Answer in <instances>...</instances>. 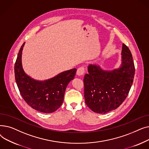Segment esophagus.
<instances>
[{
  "label": "esophagus",
  "instance_id": "1",
  "mask_svg": "<svg viewBox=\"0 0 149 149\" xmlns=\"http://www.w3.org/2000/svg\"><path fill=\"white\" fill-rule=\"evenodd\" d=\"M85 72V69L83 66H81L79 68H78L77 70V74L79 76L83 75Z\"/></svg>",
  "mask_w": 149,
  "mask_h": 149
}]
</instances>
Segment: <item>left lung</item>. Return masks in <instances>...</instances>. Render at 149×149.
Here are the masks:
<instances>
[{
	"instance_id": "1",
	"label": "left lung",
	"mask_w": 149,
	"mask_h": 149,
	"mask_svg": "<svg viewBox=\"0 0 149 149\" xmlns=\"http://www.w3.org/2000/svg\"><path fill=\"white\" fill-rule=\"evenodd\" d=\"M121 65L104 70L98 65H89L84 77L85 103L98 113H106L118 107L127 97L134 81L135 65L128 47L123 44Z\"/></svg>"
}]
</instances>
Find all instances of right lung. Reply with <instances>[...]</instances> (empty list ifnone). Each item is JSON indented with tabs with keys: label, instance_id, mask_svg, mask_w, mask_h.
Masks as SVG:
<instances>
[{
	"label": "right lung",
	"instance_id": "obj_1",
	"mask_svg": "<svg viewBox=\"0 0 149 149\" xmlns=\"http://www.w3.org/2000/svg\"><path fill=\"white\" fill-rule=\"evenodd\" d=\"M23 43L15 63V79L22 98L33 109L42 113L54 112L61 106L69 83L74 79L75 68L63 72L50 79L36 80L28 76L22 65Z\"/></svg>",
	"mask_w": 149,
	"mask_h": 149
}]
</instances>
